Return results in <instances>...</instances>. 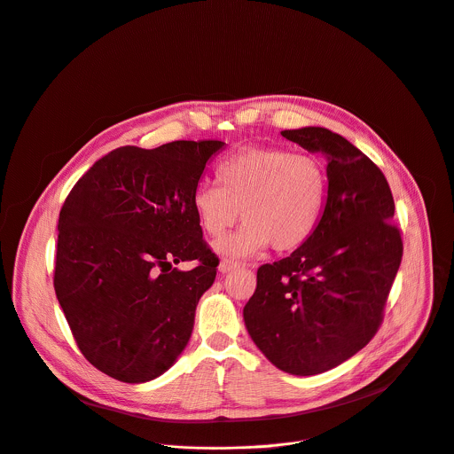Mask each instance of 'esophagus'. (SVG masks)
Masks as SVG:
<instances>
[{
	"mask_svg": "<svg viewBox=\"0 0 454 454\" xmlns=\"http://www.w3.org/2000/svg\"><path fill=\"white\" fill-rule=\"evenodd\" d=\"M241 262L239 261H236V259H222L220 261V271H223V274H227V271H231V270H234V268H238Z\"/></svg>",
	"mask_w": 454,
	"mask_h": 454,
	"instance_id": "34e87169",
	"label": "esophagus"
}]
</instances>
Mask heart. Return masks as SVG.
I'll use <instances>...</instances> for the list:
<instances>
[{"mask_svg": "<svg viewBox=\"0 0 454 454\" xmlns=\"http://www.w3.org/2000/svg\"><path fill=\"white\" fill-rule=\"evenodd\" d=\"M215 178L216 184L195 188L192 206L211 238L225 234L241 211L245 223L216 243L227 255H250L268 243L278 252L295 250L315 234L327 206V166L308 152L243 148L216 164Z\"/></svg>", "mask_w": 454, "mask_h": 454, "instance_id": "heart-1", "label": "heart"}]
</instances>
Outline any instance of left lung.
Returning <instances> with one entry per match:
<instances>
[{"label": "left lung", "instance_id": "8db88e82", "mask_svg": "<svg viewBox=\"0 0 454 454\" xmlns=\"http://www.w3.org/2000/svg\"><path fill=\"white\" fill-rule=\"evenodd\" d=\"M281 134L327 159V206L304 245L257 268L243 318L278 369L315 376L376 336L403 259V238L392 222L388 180L364 152L322 127Z\"/></svg>", "mask_w": 454, "mask_h": 454}]
</instances>
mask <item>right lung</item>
<instances>
[{
	"mask_svg": "<svg viewBox=\"0 0 454 454\" xmlns=\"http://www.w3.org/2000/svg\"><path fill=\"white\" fill-rule=\"evenodd\" d=\"M222 141L120 146L90 166L59 215L53 286L90 365L123 383L168 371L190 341L218 255L192 197ZM193 260L188 272L174 268Z\"/></svg>",
	"mask_w": 454,
	"mask_h": 454,
	"instance_id": "1",
	"label": "right lung"
}]
</instances>
